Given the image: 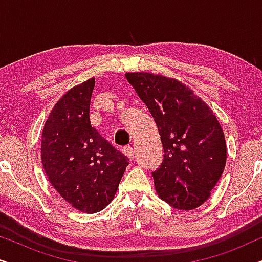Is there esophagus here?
Listing matches in <instances>:
<instances>
[{"mask_svg": "<svg viewBox=\"0 0 262 262\" xmlns=\"http://www.w3.org/2000/svg\"><path fill=\"white\" fill-rule=\"evenodd\" d=\"M123 152H124V155L127 156L130 160L134 159L135 151H134V148H132V146H124Z\"/></svg>", "mask_w": 262, "mask_h": 262, "instance_id": "34e87169", "label": "esophagus"}]
</instances>
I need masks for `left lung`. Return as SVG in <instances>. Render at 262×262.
Here are the masks:
<instances>
[{
    "label": "left lung",
    "mask_w": 262,
    "mask_h": 262,
    "mask_svg": "<svg viewBox=\"0 0 262 262\" xmlns=\"http://www.w3.org/2000/svg\"><path fill=\"white\" fill-rule=\"evenodd\" d=\"M159 128L163 161L152 171L159 196L177 210L205 203L223 174L227 144L212 110L174 78L125 74Z\"/></svg>",
    "instance_id": "left-lung-1"
}]
</instances>
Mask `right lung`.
<instances>
[{
    "label": "right lung",
    "instance_id": "obj_1",
    "mask_svg": "<svg viewBox=\"0 0 262 262\" xmlns=\"http://www.w3.org/2000/svg\"><path fill=\"white\" fill-rule=\"evenodd\" d=\"M95 78L58 100L41 137V162L50 182L75 209L95 213L112 202L128 159L110 144L89 119Z\"/></svg>",
    "mask_w": 262,
    "mask_h": 262
}]
</instances>
